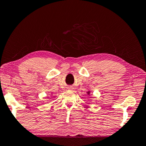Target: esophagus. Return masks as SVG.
Instances as JSON below:
<instances>
[{
	"label": "esophagus",
	"mask_w": 146,
	"mask_h": 146,
	"mask_svg": "<svg viewBox=\"0 0 146 146\" xmlns=\"http://www.w3.org/2000/svg\"><path fill=\"white\" fill-rule=\"evenodd\" d=\"M69 90H71V88H69Z\"/></svg>",
	"instance_id": "1"
}]
</instances>
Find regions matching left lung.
<instances>
[{
	"instance_id": "left-lung-1",
	"label": "left lung",
	"mask_w": 146,
	"mask_h": 146,
	"mask_svg": "<svg viewBox=\"0 0 146 146\" xmlns=\"http://www.w3.org/2000/svg\"><path fill=\"white\" fill-rule=\"evenodd\" d=\"M90 93H91V92H90V91H88V92H86V94H87L88 95V96H90Z\"/></svg>"
}]
</instances>
